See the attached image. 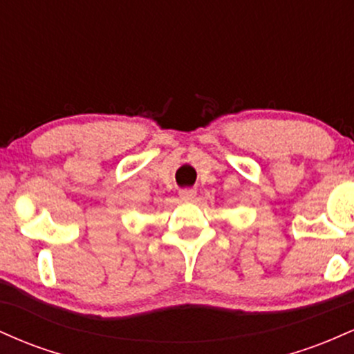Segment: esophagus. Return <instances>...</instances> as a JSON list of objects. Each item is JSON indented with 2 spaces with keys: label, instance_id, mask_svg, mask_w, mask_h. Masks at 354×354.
I'll list each match as a JSON object with an SVG mask.
<instances>
[{
  "label": "esophagus",
  "instance_id": "34e87169",
  "mask_svg": "<svg viewBox=\"0 0 354 354\" xmlns=\"http://www.w3.org/2000/svg\"><path fill=\"white\" fill-rule=\"evenodd\" d=\"M194 196H196V191L194 189H181L180 198L183 201H193Z\"/></svg>",
  "mask_w": 354,
  "mask_h": 354
}]
</instances>
